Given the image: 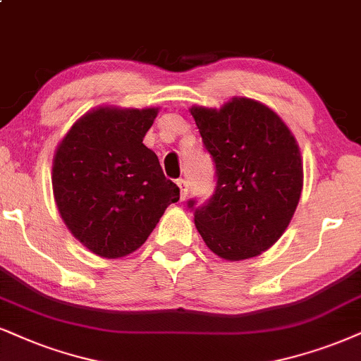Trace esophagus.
<instances>
[{"instance_id":"obj_1","label":"esophagus","mask_w":361,"mask_h":361,"mask_svg":"<svg viewBox=\"0 0 361 361\" xmlns=\"http://www.w3.org/2000/svg\"><path fill=\"white\" fill-rule=\"evenodd\" d=\"M177 185H179V189H180V199L188 197V192H189V184H188V180H185V179H179V180H177Z\"/></svg>"}]
</instances>
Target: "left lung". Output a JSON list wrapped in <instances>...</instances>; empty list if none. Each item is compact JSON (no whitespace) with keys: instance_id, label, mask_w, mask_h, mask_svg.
Returning a JSON list of instances; mask_svg holds the SVG:
<instances>
[{"instance_id":"obj_1","label":"left lung","mask_w":361,"mask_h":361,"mask_svg":"<svg viewBox=\"0 0 361 361\" xmlns=\"http://www.w3.org/2000/svg\"><path fill=\"white\" fill-rule=\"evenodd\" d=\"M189 110L217 176L216 192L195 209V228L222 259L259 256L281 238L300 202V145L283 118L257 100L234 97L221 109Z\"/></svg>"}]
</instances>
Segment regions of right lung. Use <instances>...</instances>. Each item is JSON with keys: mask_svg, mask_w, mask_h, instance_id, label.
<instances>
[{"mask_svg": "<svg viewBox=\"0 0 361 361\" xmlns=\"http://www.w3.org/2000/svg\"><path fill=\"white\" fill-rule=\"evenodd\" d=\"M157 106H97L82 115L53 155V195L75 239L93 255L117 259L137 251L179 188L144 145Z\"/></svg>", "mask_w": 361, "mask_h": 361, "instance_id": "obj_1", "label": "right lung"}]
</instances>
